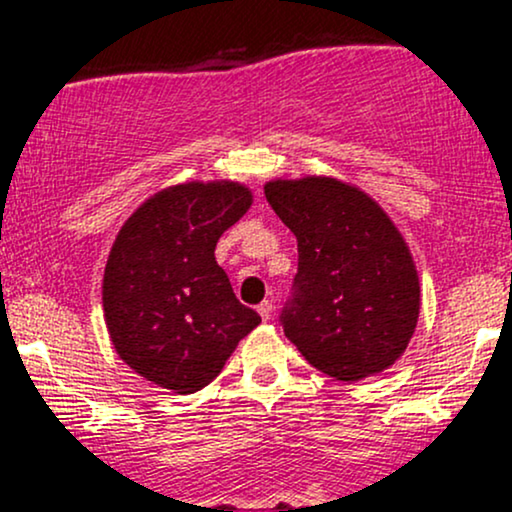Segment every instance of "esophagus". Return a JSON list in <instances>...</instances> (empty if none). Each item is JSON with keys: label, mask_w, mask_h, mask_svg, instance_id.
<instances>
[{"label": "esophagus", "mask_w": 512, "mask_h": 512, "mask_svg": "<svg viewBox=\"0 0 512 512\" xmlns=\"http://www.w3.org/2000/svg\"><path fill=\"white\" fill-rule=\"evenodd\" d=\"M272 310H274L272 301H262L260 305H257V313H260L262 320H269V317H272Z\"/></svg>", "instance_id": "34e87169"}]
</instances>
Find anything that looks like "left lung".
<instances>
[{
	"instance_id": "1",
	"label": "left lung",
	"mask_w": 512,
	"mask_h": 512,
	"mask_svg": "<svg viewBox=\"0 0 512 512\" xmlns=\"http://www.w3.org/2000/svg\"><path fill=\"white\" fill-rule=\"evenodd\" d=\"M264 195L298 240L286 337L344 383L383 373L419 322V274L402 233L373 197L327 175L269 180Z\"/></svg>"
}]
</instances>
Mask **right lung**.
Returning a JSON list of instances; mask_svg holds the SVG:
<instances>
[{
  "instance_id": "1",
  "label": "right lung",
  "mask_w": 512,
  "mask_h": 512,
  "mask_svg": "<svg viewBox=\"0 0 512 512\" xmlns=\"http://www.w3.org/2000/svg\"><path fill=\"white\" fill-rule=\"evenodd\" d=\"M250 204L243 182H180L139 204L117 233L103 274L105 325L117 356L163 390L207 387L262 322L214 257Z\"/></svg>"
}]
</instances>
